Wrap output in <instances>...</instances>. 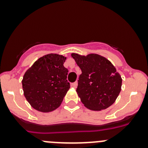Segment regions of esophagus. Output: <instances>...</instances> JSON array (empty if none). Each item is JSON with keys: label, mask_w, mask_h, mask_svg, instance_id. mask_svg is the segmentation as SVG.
Segmentation results:
<instances>
[{"label": "esophagus", "mask_w": 148, "mask_h": 148, "mask_svg": "<svg viewBox=\"0 0 148 148\" xmlns=\"http://www.w3.org/2000/svg\"><path fill=\"white\" fill-rule=\"evenodd\" d=\"M71 86H72L73 88H74V89H75V88H77V82H76L72 83L71 84Z\"/></svg>", "instance_id": "34e87169"}]
</instances>
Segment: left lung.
Listing matches in <instances>:
<instances>
[{
  "label": "left lung",
  "instance_id": "1",
  "mask_svg": "<svg viewBox=\"0 0 148 148\" xmlns=\"http://www.w3.org/2000/svg\"><path fill=\"white\" fill-rule=\"evenodd\" d=\"M71 56L82 70L77 92L84 105L95 111L110 107L120 94L122 81L114 65L96 53H72Z\"/></svg>",
  "mask_w": 148,
  "mask_h": 148
}]
</instances>
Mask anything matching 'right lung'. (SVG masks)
I'll use <instances>...</instances> for the list:
<instances>
[{
    "label": "right lung",
    "instance_id": "obj_1",
    "mask_svg": "<svg viewBox=\"0 0 148 148\" xmlns=\"http://www.w3.org/2000/svg\"><path fill=\"white\" fill-rule=\"evenodd\" d=\"M66 57L49 53L36 61L25 72L22 80L24 96L31 107L41 112L57 109L70 88Z\"/></svg>",
    "mask_w": 148,
    "mask_h": 148
}]
</instances>
